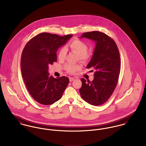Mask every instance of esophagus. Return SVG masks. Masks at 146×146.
I'll return each mask as SVG.
<instances>
[{
  "instance_id": "obj_1",
  "label": "esophagus",
  "mask_w": 146,
  "mask_h": 146,
  "mask_svg": "<svg viewBox=\"0 0 146 146\" xmlns=\"http://www.w3.org/2000/svg\"><path fill=\"white\" fill-rule=\"evenodd\" d=\"M74 78H72V77H70L69 78V80H70V82H72L73 80H74Z\"/></svg>"
}]
</instances>
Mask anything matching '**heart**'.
Listing matches in <instances>:
<instances>
[{
  "label": "heart",
  "mask_w": 146,
  "mask_h": 146,
  "mask_svg": "<svg viewBox=\"0 0 146 146\" xmlns=\"http://www.w3.org/2000/svg\"><path fill=\"white\" fill-rule=\"evenodd\" d=\"M69 46L72 51L76 53L79 59L83 62L88 61L90 57L89 52L87 51L88 45L80 39H74L69 44ZM67 54V49L65 47L60 48L58 52V58L60 61H63ZM64 68L65 70L70 74H75L81 68V66L78 64L71 63H66Z\"/></svg>",
  "instance_id": "1"
}]
</instances>
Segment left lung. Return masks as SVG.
<instances>
[{"label": "left lung", "instance_id": "8db88e82", "mask_svg": "<svg viewBox=\"0 0 146 146\" xmlns=\"http://www.w3.org/2000/svg\"><path fill=\"white\" fill-rule=\"evenodd\" d=\"M82 38L96 42L93 57L86 67L96 71L91 82L81 79L82 85L79 92L84 101L93 106H100L110 98L117 84L121 68L119 49L115 41L102 32L84 33Z\"/></svg>", "mask_w": 146, "mask_h": 146}]
</instances>
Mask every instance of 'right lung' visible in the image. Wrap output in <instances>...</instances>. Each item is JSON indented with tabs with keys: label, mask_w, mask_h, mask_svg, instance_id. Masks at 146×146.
I'll list each match as a JSON object with an SVG mask.
<instances>
[{
	"label": "right lung",
	"mask_w": 146,
	"mask_h": 146,
	"mask_svg": "<svg viewBox=\"0 0 146 146\" xmlns=\"http://www.w3.org/2000/svg\"><path fill=\"white\" fill-rule=\"evenodd\" d=\"M72 36L42 33L30 39L23 49L22 76L31 97L40 104L50 105L58 101L68 84V78H54L48 70L49 64L57 61L58 48Z\"/></svg>",
	"instance_id": "right-lung-1"
}]
</instances>
